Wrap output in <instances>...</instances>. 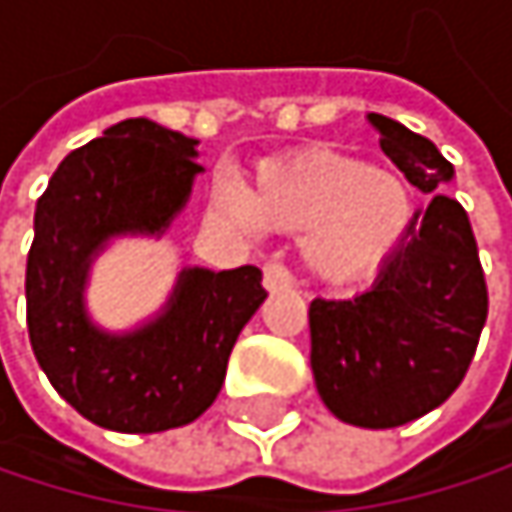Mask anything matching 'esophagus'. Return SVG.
Returning <instances> with one entry per match:
<instances>
[{
    "instance_id": "obj_1",
    "label": "esophagus",
    "mask_w": 512,
    "mask_h": 512,
    "mask_svg": "<svg viewBox=\"0 0 512 512\" xmlns=\"http://www.w3.org/2000/svg\"><path fill=\"white\" fill-rule=\"evenodd\" d=\"M290 284H293V275H290V269H287L284 263L269 260V263L263 266V287H266L269 293H275V290H287Z\"/></svg>"
}]
</instances>
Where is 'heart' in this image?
Instances as JSON below:
<instances>
[{
  "instance_id": "1",
  "label": "heart",
  "mask_w": 512,
  "mask_h": 512,
  "mask_svg": "<svg viewBox=\"0 0 512 512\" xmlns=\"http://www.w3.org/2000/svg\"><path fill=\"white\" fill-rule=\"evenodd\" d=\"M219 201L249 228L305 231L302 257L326 281H350L379 266L412 219L400 174L335 151H308L266 168L249 195L225 189Z\"/></svg>"
}]
</instances>
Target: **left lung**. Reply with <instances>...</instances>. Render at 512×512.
<instances>
[{"label":"left lung","instance_id":"1","mask_svg":"<svg viewBox=\"0 0 512 512\" xmlns=\"http://www.w3.org/2000/svg\"><path fill=\"white\" fill-rule=\"evenodd\" d=\"M379 145L412 186L433 195L373 284L353 299L308 308L311 370L323 403L367 430L409 424L442 406L474 358L489 293L477 240L457 198L454 165L403 124L370 112Z\"/></svg>","mask_w":512,"mask_h":512}]
</instances>
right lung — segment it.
I'll list each match as a JSON object with an SVG mask.
<instances>
[{
  "label": "right lung",
  "instance_id": "right-lung-1",
  "mask_svg": "<svg viewBox=\"0 0 512 512\" xmlns=\"http://www.w3.org/2000/svg\"><path fill=\"white\" fill-rule=\"evenodd\" d=\"M195 139L127 118L70 151L35 207L26 260V326L52 388L88 421L118 433L183 427L216 400L231 350L266 290L257 266L183 269L162 317L133 335L91 326L82 284L118 234H159L186 204Z\"/></svg>",
  "mask_w": 512,
  "mask_h": 512
}]
</instances>
